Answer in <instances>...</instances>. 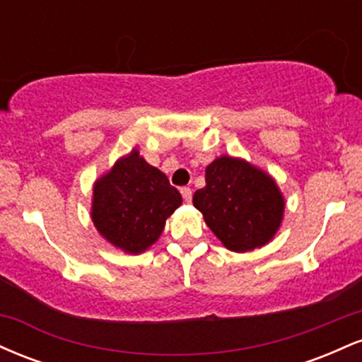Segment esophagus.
Instances as JSON below:
<instances>
[{
  "mask_svg": "<svg viewBox=\"0 0 362 362\" xmlns=\"http://www.w3.org/2000/svg\"><path fill=\"white\" fill-rule=\"evenodd\" d=\"M180 194H182V197H184V201H185V202H190V201H192V190H190L189 187H182V189H180Z\"/></svg>",
  "mask_w": 362,
  "mask_h": 362,
  "instance_id": "obj_1",
  "label": "esophagus"
}]
</instances>
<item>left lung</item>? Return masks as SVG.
I'll list each match as a JSON object with an SVG mask.
<instances>
[{
  "instance_id": "8db88e82",
  "label": "left lung",
  "mask_w": 362,
  "mask_h": 362,
  "mask_svg": "<svg viewBox=\"0 0 362 362\" xmlns=\"http://www.w3.org/2000/svg\"><path fill=\"white\" fill-rule=\"evenodd\" d=\"M194 206L228 250L245 253L267 245L279 231L286 201L276 178L243 158L221 155L206 167V187Z\"/></svg>"
}]
</instances>
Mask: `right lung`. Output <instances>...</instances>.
<instances>
[{
    "instance_id": "1",
    "label": "right lung",
    "mask_w": 362,
    "mask_h": 362,
    "mask_svg": "<svg viewBox=\"0 0 362 362\" xmlns=\"http://www.w3.org/2000/svg\"><path fill=\"white\" fill-rule=\"evenodd\" d=\"M180 204L182 195L167 175L132 148L93 182L90 216L105 242L139 255L156 243Z\"/></svg>"
}]
</instances>
